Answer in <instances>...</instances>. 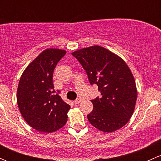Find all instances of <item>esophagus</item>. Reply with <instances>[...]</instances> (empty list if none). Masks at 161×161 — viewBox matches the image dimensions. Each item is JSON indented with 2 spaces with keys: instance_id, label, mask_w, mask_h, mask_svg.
I'll list each match as a JSON object with an SVG mask.
<instances>
[{
  "instance_id": "34e87169",
  "label": "esophagus",
  "mask_w": 161,
  "mask_h": 161,
  "mask_svg": "<svg viewBox=\"0 0 161 161\" xmlns=\"http://www.w3.org/2000/svg\"><path fill=\"white\" fill-rule=\"evenodd\" d=\"M82 99L81 98V97H79V98H77L75 100V103H76V104H78V103H80V102L82 101Z\"/></svg>"
}]
</instances>
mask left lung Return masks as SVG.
I'll list each match as a JSON object with an SVG mask.
<instances>
[{
  "mask_svg": "<svg viewBox=\"0 0 161 161\" xmlns=\"http://www.w3.org/2000/svg\"><path fill=\"white\" fill-rule=\"evenodd\" d=\"M88 75L96 84L100 97L91 100L93 109L87 115L92 126L104 132L121 129L129 121L135 109L137 90L132 73L118 55L100 46L73 52Z\"/></svg>",
  "mask_w": 161,
  "mask_h": 161,
  "instance_id": "1",
  "label": "left lung"
}]
</instances>
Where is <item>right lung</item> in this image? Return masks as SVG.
<instances>
[{
  "instance_id": "1",
  "label": "right lung",
  "mask_w": 161,
  "mask_h": 161,
  "mask_svg": "<svg viewBox=\"0 0 161 161\" xmlns=\"http://www.w3.org/2000/svg\"><path fill=\"white\" fill-rule=\"evenodd\" d=\"M66 51L47 49L29 64L21 76L17 90V103L22 117L36 130L52 132L67 122L70 105L54 90L53 73Z\"/></svg>"
}]
</instances>
